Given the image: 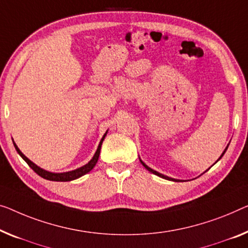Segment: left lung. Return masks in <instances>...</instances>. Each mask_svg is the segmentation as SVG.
<instances>
[{
	"label": "left lung",
	"mask_w": 248,
	"mask_h": 248,
	"mask_svg": "<svg viewBox=\"0 0 248 248\" xmlns=\"http://www.w3.org/2000/svg\"><path fill=\"white\" fill-rule=\"evenodd\" d=\"M226 150H227V147H226V149H225V151H226ZM225 151H224V153H223V155H221V156H220V158L224 156ZM220 158H219V159H220ZM140 161H141V160H140ZM141 164H142V166H143V167H145V168L147 169V170H149L150 172H153V173H155V175H157V176H159V177H161V178H165V179H167V180H173V182H178V180H176V179H172V178H169V177H167V176H164V175H161V173H159V172H157V171H155V170H153V169H151V168H149V167H148V166H147V165H145V164H143V162H142V161H141Z\"/></svg>",
	"instance_id": "1"
}]
</instances>
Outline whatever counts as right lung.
Segmentation results:
<instances>
[{
    "label": "right lung",
    "mask_w": 248,
    "mask_h": 248,
    "mask_svg": "<svg viewBox=\"0 0 248 248\" xmlns=\"http://www.w3.org/2000/svg\"><path fill=\"white\" fill-rule=\"evenodd\" d=\"M106 135H107V132L105 134V136L102 137L101 141H100V143H99L98 149H97V151H95L93 158H92V159H91L90 161H89L87 165H84V166H82V167L76 169V170L68 171V172H62V173L49 172V171L44 170V169H42V168L38 167V166L33 164V162H32L31 160H29L28 158L25 157L23 154L21 153L20 149H18L16 143H14V142H13V143H14V147H16V151L18 153V155H20V156H21L22 158H23V159H24L25 161H27V164L30 166V167H31V168L33 169V170H34L36 173H38L39 176H41L42 178L47 179V180H52V182H70V180H75V179H77V178H79V177H81V176L86 175V173H88L90 170H92V168L94 167L95 164H97L98 159H99V155H100L101 145H102L103 140H105Z\"/></svg>",
    "instance_id": "add662e5"
}]
</instances>
